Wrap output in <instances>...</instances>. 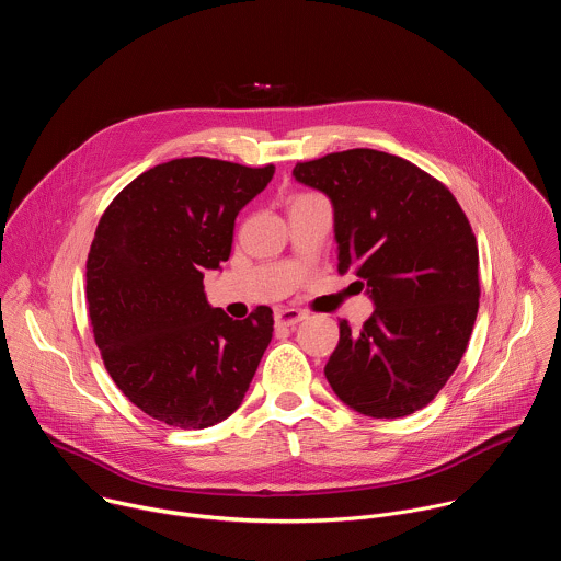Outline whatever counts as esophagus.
Segmentation results:
<instances>
[{"mask_svg": "<svg viewBox=\"0 0 561 561\" xmlns=\"http://www.w3.org/2000/svg\"><path fill=\"white\" fill-rule=\"evenodd\" d=\"M306 319V312L299 308H277L275 310V327L277 329H290Z\"/></svg>", "mask_w": 561, "mask_h": 561, "instance_id": "1", "label": "esophagus"}]
</instances>
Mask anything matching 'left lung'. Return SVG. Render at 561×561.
Here are the masks:
<instances>
[{"label": "left lung", "mask_w": 561, "mask_h": 561, "mask_svg": "<svg viewBox=\"0 0 561 561\" xmlns=\"http://www.w3.org/2000/svg\"><path fill=\"white\" fill-rule=\"evenodd\" d=\"M293 178L333 204L340 273L375 304L359 333L340 322L324 375L346 407L394 420L424 409L455 373L479 308V255L453 193L407 159L353 148Z\"/></svg>", "instance_id": "left-lung-1"}]
</instances>
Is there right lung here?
Wrapping results in <instances>:
<instances>
[{
    "mask_svg": "<svg viewBox=\"0 0 561 561\" xmlns=\"http://www.w3.org/2000/svg\"><path fill=\"white\" fill-rule=\"evenodd\" d=\"M210 157L135 178L102 215L87 262L95 344L117 388L152 420L208 428L230 417L273 337V310L213 308L204 271L230 257L234 217L273 180Z\"/></svg>",
    "mask_w": 561,
    "mask_h": 561,
    "instance_id": "right-lung-1",
    "label": "right lung"
}]
</instances>
